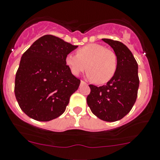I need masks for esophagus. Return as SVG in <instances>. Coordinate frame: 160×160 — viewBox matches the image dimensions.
<instances>
[{
  "label": "esophagus",
  "mask_w": 160,
  "mask_h": 160,
  "mask_svg": "<svg viewBox=\"0 0 160 160\" xmlns=\"http://www.w3.org/2000/svg\"><path fill=\"white\" fill-rule=\"evenodd\" d=\"M80 84L81 85H83V84H87V83L85 81H83V80H81V81H80Z\"/></svg>",
  "instance_id": "esophagus-1"
}]
</instances>
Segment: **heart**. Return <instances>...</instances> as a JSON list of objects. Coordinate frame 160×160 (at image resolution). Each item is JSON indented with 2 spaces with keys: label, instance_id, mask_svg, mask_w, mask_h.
Segmentation results:
<instances>
[{
  "label": "heart",
  "instance_id": "b5f03b06",
  "mask_svg": "<svg viewBox=\"0 0 160 160\" xmlns=\"http://www.w3.org/2000/svg\"><path fill=\"white\" fill-rule=\"evenodd\" d=\"M66 64L74 76H79L87 69L90 79L97 83H105L116 73L117 58L116 54L105 46L89 44L80 48L77 54H68Z\"/></svg>",
  "mask_w": 160,
  "mask_h": 160
}]
</instances>
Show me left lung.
I'll return each mask as SVG.
<instances>
[{
	"label": "left lung",
	"mask_w": 160,
	"mask_h": 160,
	"mask_svg": "<svg viewBox=\"0 0 160 160\" xmlns=\"http://www.w3.org/2000/svg\"><path fill=\"white\" fill-rule=\"evenodd\" d=\"M111 46L117 58L114 77L101 87L90 84L87 103L93 114L104 121L114 122L124 117L134 106L139 88L138 66L128 47L111 39H102Z\"/></svg>",
	"instance_id": "8db88e82"
}]
</instances>
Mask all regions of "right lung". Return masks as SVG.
I'll use <instances>...</instances> for the list:
<instances>
[{
    "label": "right lung",
    "instance_id": "right-lung-1",
    "mask_svg": "<svg viewBox=\"0 0 160 160\" xmlns=\"http://www.w3.org/2000/svg\"><path fill=\"white\" fill-rule=\"evenodd\" d=\"M77 47L44 35L23 54L15 75V94L28 116L46 122L64 112L80 83L66 64V55Z\"/></svg>",
    "mask_w": 160,
    "mask_h": 160
}]
</instances>
